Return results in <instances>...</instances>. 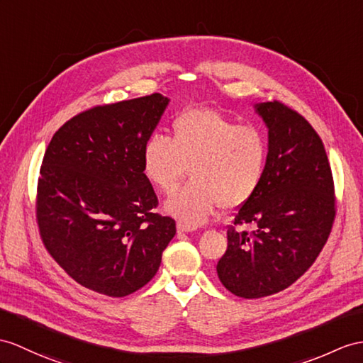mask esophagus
<instances>
[{
  "label": "esophagus",
  "instance_id": "1",
  "mask_svg": "<svg viewBox=\"0 0 363 363\" xmlns=\"http://www.w3.org/2000/svg\"><path fill=\"white\" fill-rule=\"evenodd\" d=\"M177 231H179V233H194V231H196V228L179 222V223H177Z\"/></svg>",
  "mask_w": 363,
  "mask_h": 363
}]
</instances>
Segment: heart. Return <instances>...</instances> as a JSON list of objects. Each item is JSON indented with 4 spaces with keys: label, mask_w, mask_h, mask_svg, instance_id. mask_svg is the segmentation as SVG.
I'll use <instances>...</instances> for the list:
<instances>
[{
    "label": "heart",
    "mask_w": 363,
    "mask_h": 363,
    "mask_svg": "<svg viewBox=\"0 0 363 363\" xmlns=\"http://www.w3.org/2000/svg\"><path fill=\"white\" fill-rule=\"evenodd\" d=\"M268 140L255 126H238L211 109H189L172 123L171 140L154 134L143 146V172L163 194L186 175L191 182L164 203L182 223H205L220 205L233 211L250 201L267 174Z\"/></svg>",
    "instance_id": "b5f03b06"
}]
</instances>
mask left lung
I'll return each mask as SVG.
<instances>
[{
  "label": "left lung",
  "instance_id": "left-lung-1",
  "mask_svg": "<svg viewBox=\"0 0 363 363\" xmlns=\"http://www.w3.org/2000/svg\"><path fill=\"white\" fill-rule=\"evenodd\" d=\"M268 129L267 174L255 196L228 228V250L217 263L223 286L243 298L276 294L311 267L335 216L331 167L320 137L279 101L254 104Z\"/></svg>",
  "mask_w": 363,
  "mask_h": 363
}]
</instances>
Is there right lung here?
Returning <instances> with one entry per match:
<instances>
[{
	"label": "right lung",
	"instance_id": "add662e5",
	"mask_svg": "<svg viewBox=\"0 0 363 363\" xmlns=\"http://www.w3.org/2000/svg\"><path fill=\"white\" fill-rule=\"evenodd\" d=\"M169 99L96 106L52 137L43 158L37 218L52 257L84 288L125 297L143 288L175 235L143 172V146Z\"/></svg>",
	"mask_w": 363,
	"mask_h": 363
}]
</instances>
